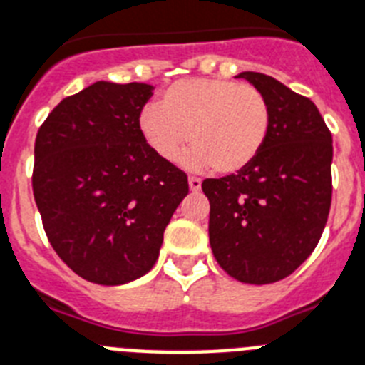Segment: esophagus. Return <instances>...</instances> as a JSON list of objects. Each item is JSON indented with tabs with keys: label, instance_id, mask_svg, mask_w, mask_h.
I'll use <instances>...</instances> for the list:
<instances>
[{
	"label": "esophagus",
	"instance_id": "1",
	"mask_svg": "<svg viewBox=\"0 0 365 365\" xmlns=\"http://www.w3.org/2000/svg\"><path fill=\"white\" fill-rule=\"evenodd\" d=\"M189 189L192 192H198L202 189V182L200 178H189Z\"/></svg>",
	"mask_w": 365,
	"mask_h": 365
}]
</instances>
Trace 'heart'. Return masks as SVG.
<instances>
[{
  "mask_svg": "<svg viewBox=\"0 0 365 365\" xmlns=\"http://www.w3.org/2000/svg\"><path fill=\"white\" fill-rule=\"evenodd\" d=\"M139 128L154 154L167 163L180 159L189 140L192 152L185 158L187 167L237 174L265 146L271 107L252 85L187 79L165 91L161 107H145Z\"/></svg>",
  "mask_w": 365,
  "mask_h": 365,
  "instance_id": "obj_1",
  "label": "heart"
}]
</instances>
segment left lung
Wrapping results in <instances>:
<instances>
[{"instance_id": "1", "label": "left lung", "mask_w": 365, "mask_h": 365, "mask_svg": "<svg viewBox=\"0 0 365 365\" xmlns=\"http://www.w3.org/2000/svg\"><path fill=\"white\" fill-rule=\"evenodd\" d=\"M271 107L259 155L241 173L207 178L210 245L217 263L245 284L289 277L317 247L332 200V135L310 98L278 79L241 72Z\"/></svg>"}]
</instances>
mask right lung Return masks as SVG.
<instances>
[{"label": "right lung", "instance_id": "right-lung-1", "mask_svg": "<svg viewBox=\"0 0 365 365\" xmlns=\"http://www.w3.org/2000/svg\"><path fill=\"white\" fill-rule=\"evenodd\" d=\"M154 87L96 81L36 133L33 195L51 247L76 274L120 286L154 267L187 174L154 154L139 116Z\"/></svg>", "mask_w": 365, "mask_h": 365}]
</instances>
